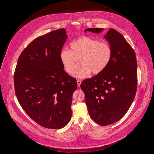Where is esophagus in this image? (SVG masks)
<instances>
[{"label":"esophagus","mask_w":154,"mask_h":154,"mask_svg":"<svg viewBox=\"0 0 154 154\" xmlns=\"http://www.w3.org/2000/svg\"><path fill=\"white\" fill-rule=\"evenodd\" d=\"M77 85H78V86L79 87V86H80V84L82 83V81H81V80H77Z\"/></svg>","instance_id":"esophagus-1"}]
</instances>
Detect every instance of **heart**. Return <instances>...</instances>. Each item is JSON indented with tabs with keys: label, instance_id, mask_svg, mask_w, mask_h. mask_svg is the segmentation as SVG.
<instances>
[{
	"label": "heart",
	"instance_id": "1",
	"mask_svg": "<svg viewBox=\"0 0 154 154\" xmlns=\"http://www.w3.org/2000/svg\"><path fill=\"white\" fill-rule=\"evenodd\" d=\"M112 48L108 43L88 36H83L70 45V50L63 49L60 55V61L65 72L74 74L79 66L82 67L75 76L83 79L91 72L97 74L102 72L112 58Z\"/></svg>",
	"mask_w": 154,
	"mask_h": 154
}]
</instances>
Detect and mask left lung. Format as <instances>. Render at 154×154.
Masks as SVG:
<instances>
[{
    "mask_svg": "<svg viewBox=\"0 0 154 154\" xmlns=\"http://www.w3.org/2000/svg\"><path fill=\"white\" fill-rule=\"evenodd\" d=\"M103 29L89 28L85 32L99 33ZM104 38L112 48L110 61L102 72L80 85L90 116L102 126L113 124L125 115L137 88V63L133 48L113 29Z\"/></svg>",
    "mask_w": 154,
    "mask_h": 154,
    "instance_id": "obj_1",
    "label": "left lung"
}]
</instances>
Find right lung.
Masks as SVG:
<instances>
[{"label":"right lung","mask_w":154,"mask_h":154,"mask_svg":"<svg viewBox=\"0 0 154 154\" xmlns=\"http://www.w3.org/2000/svg\"><path fill=\"white\" fill-rule=\"evenodd\" d=\"M61 29L39 36L20 54L14 74L15 94L25 112L41 126L60 129L69 122L76 79L60 55L68 38Z\"/></svg>","instance_id":"1"}]
</instances>
